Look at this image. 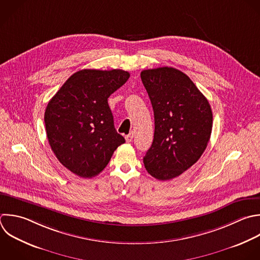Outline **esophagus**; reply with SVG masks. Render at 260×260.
<instances>
[{"instance_id":"esophagus-1","label":"esophagus","mask_w":260,"mask_h":260,"mask_svg":"<svg viewBox=\"0 0 260 260\" xmlns=\"http://www.w3.org/2000/svg\"><path fill=\"white\" fill-rule=\"evenodd\" d=\"M125 139H126L127 142H131V141L133 140V132H131V133H129L128 135H126V136H125Z\"/></svg>"}]
</instances>
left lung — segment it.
<instances>
[{
  "instance_id": "1",
  "label": "left lung",
  "mask_w": 260,
  "mask_h": 260,
  "mask_svg": "<svg viewBox=\"0 0 260 260\" xmlns=\"http://www.w3.org/2000/svg\"><path fill=\"white\" fill-rule=\"evenodd\" d=\"M140 76L154 115L153 141L144 167L155 179L171 180L202 155L211 134L212 112L206 98L178 69H148Z\"/></svg>"
}]
</instances>
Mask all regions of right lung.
<instances>
[{
    "label": "right lung",
    "instance_id": "add662e5",
    "mask_svg": "<svg viewBox=\"0 0 260 260\" xmlns=\"http://www.w3.org/2000/svg\"><path fill=\"white\" fill-rule=\"evenodd\" d=\"M129 77L120 69L80 70L49 102L45 113L49 143L59 161L75 175H99L125 143L115 129L108 99Z\"/></svg>",
    "mask_w": 260,
    "mask_h": 260
}]
</instances>
